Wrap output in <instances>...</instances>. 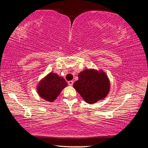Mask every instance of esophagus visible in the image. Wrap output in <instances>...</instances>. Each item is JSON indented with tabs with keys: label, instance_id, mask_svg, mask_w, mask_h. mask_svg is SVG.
Here are the masks:
<instances>
[{
	"label": "esophagus",
	"instance_id": "34e87169",
	"mask_svg": "<svg viewBox=\"0 0 148 148\" xmlns=\"http://www.w3.org/2000/svg\"><path fill=\"white\" fill-rule=\"evenodd\" d=\"M73 84H74V82L73 81H69V82H68V84H69V86H72V85H73Z\"/></svg>",
	"mask_w": 148,
	"mask_h": 148
}]
</instances>
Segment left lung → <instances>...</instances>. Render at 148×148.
<instances>
[{"mask_svg": "<svg viewBox=\"0 0 148 148\" xmlns=\"http://www.w3.org/2000/svg\"><path fill=\"white\" fill-rule=\"evenodd\" d=\"M110 82L102 70L85 69L78 74V80L73 87L88 104L103 100L109 93Z\"/></svg>", "mask_w": 148, "mask_h": 148, "instance_id": "8db88e82", "label": "left lung"}]
</instances>
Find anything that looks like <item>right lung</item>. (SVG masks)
<instances>
[{"instance_id":"add662e5","label":"right lung","mask_w":148,"mask_h":148,"mask_svg":"<svg viewBox=\"0 0 148 148\" xmlns=\"http://www.w3.org/2000/svg\"><path fill=\"white\" fill-rule=\"evenodd\" d=\"M67 86L68 84L64 77L51 72L39 82L36 86V90L42 99L52 102Z\"/></svg>"}]
</instances>
